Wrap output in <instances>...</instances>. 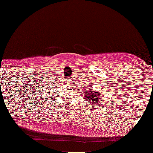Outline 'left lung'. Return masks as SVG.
I'll return each instance as SVG.
<instances>
[{
    "instance_id": "left-lung-1",
    "label": "left lung",
    "mask_w": 153,
    "mask_h": 153,
    "mask_svg": "<svg viewBox=\"0 0 153 153\" xmlns=\"http://www.w3.org/2000/svg\"><path fill=\"white\" fill-rule=\"evenodd\" d=\"M85 94L86 95L84 97V99L87 102H90V104L95 105L96 104L100 103V102L102 101V94H100L97 92H95L93 90L87 91Z\"/></svg>"
}]
</instances>
